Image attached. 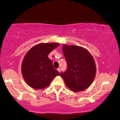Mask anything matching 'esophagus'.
<instances>
[{
  "instance_id": "1",
  "label": "esophagus",
  "mask_w": 120,
  "mask_h": 120,
  "mask_svg": "<svg viewBox=\"0 0 120 120\" xmlns=\"http://www.w3.org/2000/svg\"><path fill=\"white\" fill-rule=\"evenodd\" d=\"M57 71H58L59 73H60V71H61V69H60V68H59L58 69H57Z\"/></svg>"
}]
</instances>
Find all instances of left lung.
<instances>
[{
  "label": "left lung",
  "mask_w": 120,
  "mask_h": 120,
  "mask_svg": "<svg viewBox=\"0 0 120 120\" xmlns=\"http://www.w3.org/2000/svg\"><path fill=\"white\" fill-rule=\"evenodd\" d=\"M63 52L67 69L60 76L66 85L74 92L83 91L93 83L96 74V65L93 56L82 47L64 45Z\"/></svg>",
  "instance_id": "obj_1"
}]
</instances>
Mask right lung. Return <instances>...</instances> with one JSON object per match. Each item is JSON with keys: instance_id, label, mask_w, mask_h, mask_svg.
<instances>
[{"instance_id": "right-lung-1", "label": "right lung", "mask_w": 120, "mask_h": 120, "mask_svg": "<svg viewBox=\"0 0 120 120\" xmlns=\"http://www.w3.org/2000/svg\"><path fill=\"white\" fill-rule=\"evenodd\" d=\"M59 46L57 43H40L31 47L23 59L21 72L27 85L35 89H43L60 73L53 67L48 55Z\"/></svg>"}]
</instances>
